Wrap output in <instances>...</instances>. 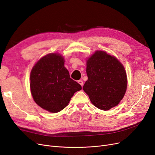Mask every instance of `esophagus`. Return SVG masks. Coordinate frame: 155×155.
<instances>
[{
	"instance_id": "obj_1",
	"label": "esophagus",
	"mask_w": 155,
	"mask_h": 155,
	"mask_svg": "<svg viewBox=\"0 0 155 155\" xmlns=\"http://www.w3.org/2000/svg\"><path fill=\"white\" fill-rule=\"evenodd\" d=\"M78 84L81 85V86H83V85H84V84H83V81H81V80H80V81H78Z\"/></svg>"
}]
</instances>
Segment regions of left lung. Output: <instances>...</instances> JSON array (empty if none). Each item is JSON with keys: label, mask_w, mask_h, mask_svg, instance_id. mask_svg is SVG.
<instances>
[{"label": "left lung", "mask_w": 155, "mask_h": 155, "mask_svg": "<svg viewBox=\"0 0 155 155\" xmlns=\"http://www.w3.org/2000/svg\"><path fill=\"white\" fill-rule=\"evenodd\" d=\"M88 79L83 86L92 104L103 110L119 104L126 93L127 77L115 57L96 51L87 61Z\"/></svg>", "instance_id": "1"}]
</instances>
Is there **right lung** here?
Returning <instances> with one entry per match:
<instances>
[{
	"instance_id": "obj_1",
	"label": "right lung",
	"mask_w": 155,
	"mask_h": 155,
	"mask_svg": "<svg viewBox=\"0 0 155 155\" xmlns=\"http://www.w3.org/2000/svg\"><path fill=\"white\" fill-rule=\"evenodd\" d=\"M30 87L33 99L43 109L56 113L64 108L81 85L70 78L64 58L50 54L39 60L31 72Z\"/></svg>"
}]
</instances>
